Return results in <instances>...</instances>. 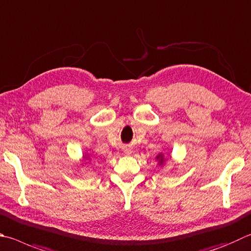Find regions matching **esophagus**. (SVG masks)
<instances>
[{
  "mask_svg": "<svg viewBox=\"0 0 251 251\" xmlns=\"http://www.w3.org/2000/svg\"><path fill=\"white\" fill-rule=\"evenodd\" d=\"M125 151H126L127 153H130V150H129V149H127V150H125Z\"/></svg>",
  "mask_w": 251,
  "mask_h": 251,
  "instance_id": "obj_1",
  "label": "esophagus"
}]
</instances>
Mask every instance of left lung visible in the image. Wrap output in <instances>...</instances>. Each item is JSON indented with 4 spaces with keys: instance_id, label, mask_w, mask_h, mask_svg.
I'll use <instances>...</instances> for the list:
<instances>
[{
    "instance_id": "1",
    "label": "left lung",
    "mask_w": 251,
    "mask_h": 251,
    "mask_svg": "<svg viewBox=\"0 0 251 251\" xmlns=\"http://www.w3.org/2000/svg\"><path fill=\"white\" fill-rule=\"evenodd\" d=\"M156 159L158 160V163H160V165H161V163H163V154L162 153H159L158 156L156 157Z\"/></svg>"
}]
</instances>
